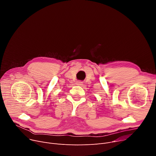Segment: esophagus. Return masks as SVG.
Instances as JSON below:
<instances>
[{
    "mask_svg": "<svg viewBox=\"0 0 156 156\" xmlns=\"http://www.w3.org/2000/svg\"><path fill=\"white\" fill-rule=\"evenodd\" d=\"M76 83L77 85H80V86L83 85V82L81 81H77Z\"/></svg>",
    "mask_w": 156,
    "mask_h": 156,
    "instance_id": "obj_1",
    "label": "esophagus"
}]
</instances>
